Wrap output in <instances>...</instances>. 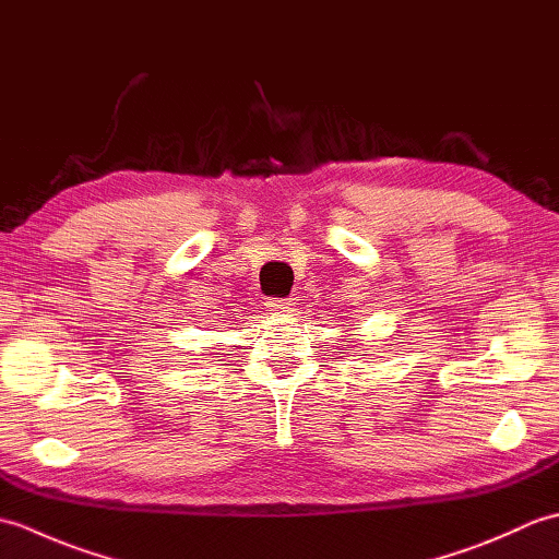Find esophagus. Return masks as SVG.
<instances>
[{
    "label": "esophagus",
    "mask_w": 559,
    "mask_h": 559,
    "mask_svg": "<svg viewBox=\"0 0 559 559\" xmlns=\"http://www.w3.org/2000/svg\"><path fill=\"white\" fill-rule=\"evenodd\" d=\"M293 300L290 298H271L269 302H266V307H269V312H290L293 310Z\"/></svg>",
    "instance_id": "1"
}]
</instances>
